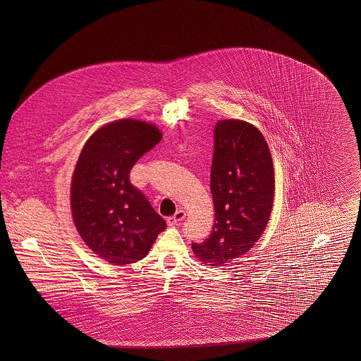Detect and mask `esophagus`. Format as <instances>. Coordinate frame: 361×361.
Instances as JSON below:
<instances>
[{
    "instance_id": "esophagus-1",
    "label": "esophagus",
    "mask_w": 361,
    "mask_h": 361,
    "mask_svg": "<svg viewBox=\"0 0 361 361\" xmlns=\"http://www.w3.org/2000/svg\"><path fill=\"white\" fill-rule=\"evenodd\" d=\"M187 216V214H185V211L184 209H178L173 216H169L168 219H166V222L169 226H174V224H178V222H181L184 218Z\"/></svg>"
}]
</instances>
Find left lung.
I'll return each mask as SVG.
<instances>
[{"label": "left lung", "mask_w": 361, "mask_h": 361, "mask_svg": "<svg viewBox=\"0 0 361 361\" xmlns=\"http://www.w3.org/2000/svg\"><path fill=\"white\" fill-rule=\"evenodd\" d=\"M211 193L215 224L209 237L192 242V249L203 262L222 267L255 246L272 211V157L267 140L255 126L242 121L216 123Z\"/></svg>", "instance_id": "obj_1"}]
</instances>
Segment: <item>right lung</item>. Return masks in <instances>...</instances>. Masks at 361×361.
Returning a JSON list of instances; mask_svg holds the SVG:
<instances>
[{"label":"right lung","instance_id":"right-lung-1","mask_svg":"<svg viewBox=\"0 0 361 361\" xmlns=\"http://www.w3.org/2000/svg\"><path fill=\"white\" fill-rule=\"evenodd\" d=\"M162 139L145 121L123 119L86 142L71 181V212L86 245L116 265L146 257L166 222L130 181L140 157Z\"/></svg>","mask_w":361,"mask_h":361}]
</instances>
